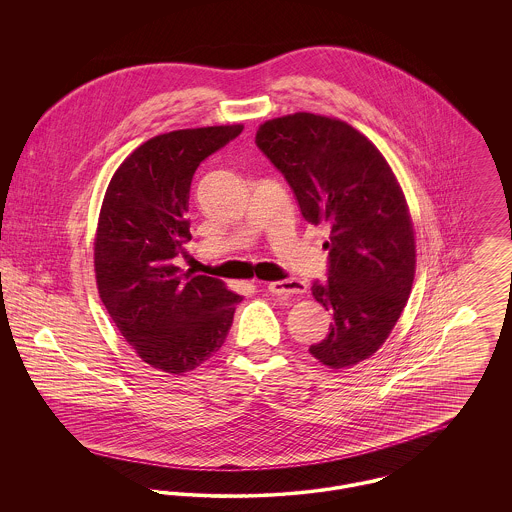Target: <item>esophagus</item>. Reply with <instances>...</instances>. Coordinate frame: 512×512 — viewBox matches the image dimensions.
<instances>
[{
    "mask_svg": "<svg viewBox=\"0 0 512 512\" xmlns=\"http://www.w3.org/2000/svg\"><path fill=\"white\" fill-rule=\"evenodd\" d=\"M268 290L278 295V297H292V295H301L307 290V284L303 280L290 278V280H282V282H272L268 284Z\"/></svg>",
    "mask_w": 512,
    "mask_h": 512,
    "instance_id": "34e87169",
    "label": "esophagus"
}]
</instances>
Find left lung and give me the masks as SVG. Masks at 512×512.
Segmentation results:
<instances>
[{
  "label": "left lung",
  "mask_w": 512,
  "mask_h": 512,
  "mask_svg": "<svg viewBox=\"0 0 512 512\" xmlns=\"http://www.w3.org/2000/svg\"><path fill=\"white\" fill-rule=\"evenodd\" d=\"M256 146L292 187L301 217L331 228L327 280L311 292L333 321L309 353L329 368L357 365L382 347L412 292L416 244L402 189L374 144L335 118L268 120Z\"/></svg>",
  "instance_id": "1"
}]
</instances>
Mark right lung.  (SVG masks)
<instances>
[{"mask_svg": "<svg viewBox=\"0 0 512 512\" xmlns=\"http://www.w3.org/2000/svg\"><path fill=\"white\" fill-rule=\"evenodd\" d=\"M240 132V124L211 126L147 140L118 167L102 203L94 242L100 299L138 357L171 374L219 351L242 301L217 278L175 266L191 240L193 175Z\"/></svg>", "mask_w": 512, "mask_h": 512, "instance_id": "add662e5", "label": "right lung"}]
</instances>
